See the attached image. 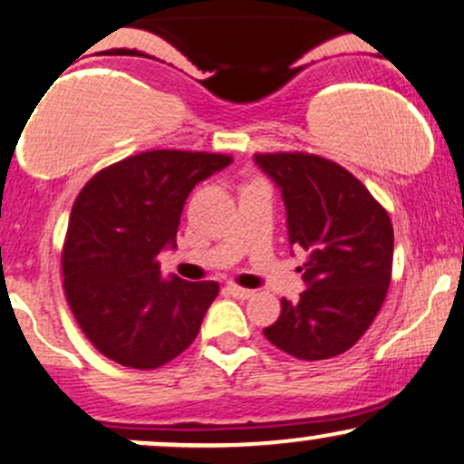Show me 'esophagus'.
<instances>
[{
    "label": "esophagus",
    "instance_id": "esophagus-1",
    "mask_svg": "<svg viewBox=\"0 0 464 464\" xmlns=\"http://www.w3.org/2000/svg\"><path fill=\"white\" fill-rule=\"evenodd\" d=\"M227 291L231 293L233 297H237V300H248V297L255 295V291L250 289H244V286H237V285H228Z\"/></svg>",
    "mask_w": 464,
    "mask_h": 464
}]
</instances>
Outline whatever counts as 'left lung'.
<instances>
[{
    "instance_id": "left-lung-1",
    "label": "left lung",
    "mask_w": 464,
    "mask_h": 464,
    "mask_svg": "<svg viewBox=\"0 0 464 464\" xmlns=\"http://www.w3.org/2000/svg\"><path fill=\"white\" fill-rule=\"evenodd\" d=\"M283 192L289 244L308 252L306 291L280 302L263 330L297 360H327L353 347L383 306L392 280L394 228L385 208L338 162L306 151L255 154Z\"/></svg>"
}]
</instances>
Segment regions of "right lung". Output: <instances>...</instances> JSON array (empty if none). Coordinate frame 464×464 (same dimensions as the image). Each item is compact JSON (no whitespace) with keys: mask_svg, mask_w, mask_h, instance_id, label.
Masks as SVG:
<instances>
[{"mask_svg":"<svg viewBox=\"0 0 464 464\" xmlns=\"http://www.w3.org/2000/svg\"><path fill=\"white\" fill-rule=\"evenodd\" d=\"M209 151L151 150L104 167L72 205L62 252L76 324L104 357L154 371L190 347L218 283L160 278L179 216L198 181L231 164Z\"/></svg>","mask_w":464,"mask_h":464,"instance_id":"1","label":"right lung"}]
</instances>
